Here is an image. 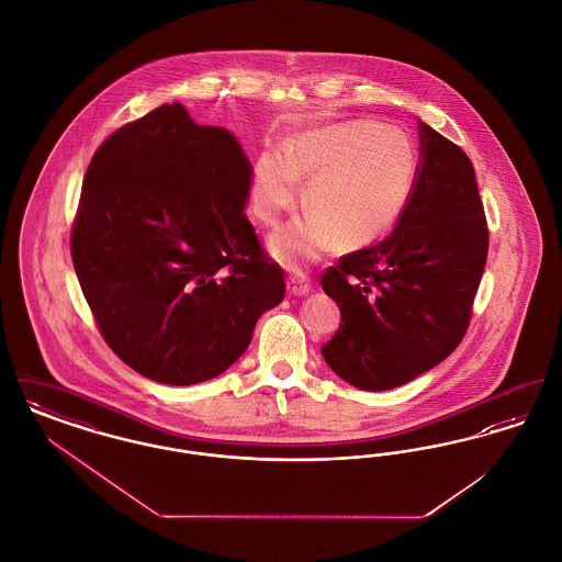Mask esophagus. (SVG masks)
<instances>
[{
	"label": "esophagus",
	"mask_w": 562,
	"mask_h": 562,
	"mask_svg": "<svg viewBox=\"0 0 562 562\" xmlns=\"http://www.w3.org/2000/svg\"><path fill=\"white\" fill-rule=\"evenodd\" d=\"M286 289H289V293L294 294V296H303V294H307L312 291V282H310V278H307L303 271H293V273H289V278H286Z\"/></svg>",
	"instance_id": "1"
}]
</instances>
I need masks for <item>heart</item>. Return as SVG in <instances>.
<instances>
[{
    "label": "heart",
    "mask_w": 562,
    "mask_h": 562,
    "mask_svg": "<svg viewBox=\"0 0 562 562\" xmlns=\"http://www.w3.org/2000/svg\"><path fill=\"white\" fill-rule=\"evenodd\" d=\"M417 177L411 138L374 120H348L294 134L286 149H266L252 166L248 204L257 221L276 225L296 206L312 216L271 236V252L289 268L318 259L335 240L356 250L379 240L401 216Z\"/></svg>",
    "instance_id": "1"
}]
</instances>
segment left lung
<instances>
[{
	"instance_id": "obj_1",
	"label": "left lung",
	"mask_w": 562,
	"mask_h": 562,
	"mask_svg": "<svg viewBox=\"0 0 562 562\" xmlns=\"http://www.w3.org/2000/svg\"><path fill=\"white\" fill-rule=\"evenodd\" d=\"M419 140L415 188L394 232L322 273L341 312L322 356L367 392L413 381L461 344L486 263L488 227L472 161L426 122Z\"/></svg>"
}]
</instances>
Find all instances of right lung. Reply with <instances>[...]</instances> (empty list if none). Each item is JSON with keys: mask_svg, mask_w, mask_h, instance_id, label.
I'll return each instance as SVG.
<instances>
[{"mask_svg": "<svg viewBox=\"0 0 562 562\" xmlns=\"http://www.w3.org/2000/svg\"><path fill=\"white\" fill-rule=\"evenodd\" d=\"M238 140L179 103L124 124L83 175L71 259L99 333L136 373L191 385L229 369L284 299L244 213Z\"/></svg>", "mask_w": 562, "mask_h": 562, "instance_id": "right-lung-1", "label": "right lung"}]
</instances>
